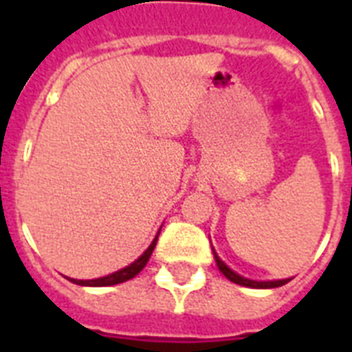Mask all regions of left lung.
<instances>
[{
	"mask_svg": "<svg viewBox=\"0 0 352 352\" xmlns=\"http://www.w3.org/2000/svg\"><path fill=\"white\" fill-rule=\"evenodd\" d=\"M214 257L221 272L225 274V278L230 279L232 283L243 285V287H250V289H276V287H281V285L289 283L290 281V279H278V281H254V279L243 278V276H239V274H235L230 267H226L225 263L221 261L219 256H217L215 252H214Z\"/></svg>",
	"mask_w": 352,
	"mask_h": 352,
	"instance_id": "obj_1",
	"label": "left lung"
}]
</instances>
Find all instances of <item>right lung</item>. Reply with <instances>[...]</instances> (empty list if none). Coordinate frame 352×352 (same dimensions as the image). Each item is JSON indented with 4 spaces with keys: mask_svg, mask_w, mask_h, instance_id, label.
Here are the masks:
<instances>
[{
    "mask_svg": "<svg viewBox=\"0 0 352 352\" xmlns=\"http://www.w3.org/2000/svg\"><path fill=\"white\" fill-rule=\"evenodd\" d=\"M157 237H159V234L155 235V239L151 241V245L148 246V250L144 252L142 256L138 257V259H135L129 267L120 268L118 272H113L109 274V276H104V278H98V279H85L84 281V279L69 278V281H73V283L76 285H84V287H109V285L124 283V281H127V279L135 278V276H137L144 267H146V263L149 261V257H151V254H153L155 245H157Z\"/></svg>",
    "mask_w": 352,
    "mask_h": 352,
    "instance_id": "1",
    "label": "right lung"
}]
</instances>
